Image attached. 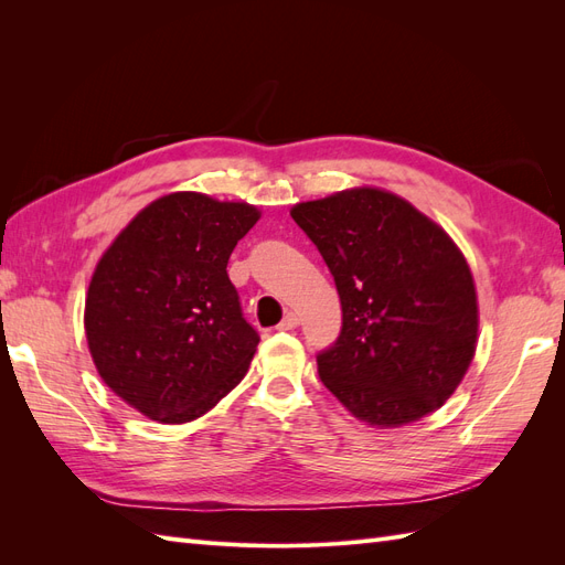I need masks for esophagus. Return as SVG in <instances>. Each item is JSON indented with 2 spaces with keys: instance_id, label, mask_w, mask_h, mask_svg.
I'll return each instance as SVG.
<instances>
[{
  "instance_id": "1",
  "label": "esophagus",
  "mask_w": 565,
  "mask_h": 565,
  "mask_svg": "<svg viewBox=\"0 0 565 565\" xmlns=\"http://www.w3.org/2000/svg\"><path fill=\"white\" fill-rule=\"evenodd\" d=\"M299 324V316L297 313H292L289 311L285 318H282V322L278 324V330H285V332H289V330H295Z\"/></svg>"
}]
</instances>
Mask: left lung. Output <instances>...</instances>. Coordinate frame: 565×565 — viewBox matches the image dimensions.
Wrapping results in <instances>:
<instances>
[{
  "label": "left lung",
  "mask_w": 565,
  "mask_h": 565,
  "mask_svg": "<svg viewBox=\"0 0 565 565\" xmlns=\"http://www.w3.org/2000/svg\"><path fill=\"white\" fill-rule=\"evenodd\" d=\"M289 214L341 301V332L318 353L322 384L372 426L434 413L467 374L478 337L473 278L450 235L380 188L299 202Z\"/></svg>",
  "instance_id": "1"
}]
</instances>
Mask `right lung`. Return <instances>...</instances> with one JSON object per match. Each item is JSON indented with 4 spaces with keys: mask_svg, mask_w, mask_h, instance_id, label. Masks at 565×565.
<instances>
[{
    "mask_svg": "<svg viewBox=\"0 0 565 565\" xmlns=\"http://www.w3.org/2000/svg\"><path fill=\"white\" fill-rule=\"evenodd\" d=\"M256 221L247 202L172 193L100 256L84 306L89 351L100 380L146 417L198 419L247 374L259 332L226 266Z\"/></svg>",
    "mask_w": 565,
    "mask_h": 565,
    "instance_id": "add662e5",
    "label": "right lung"
}]
</instances>
